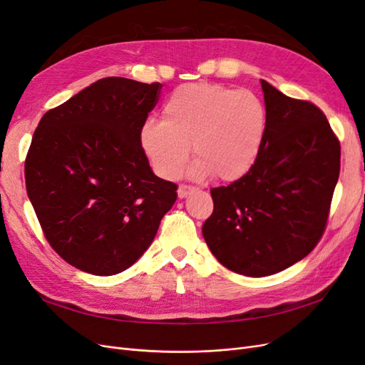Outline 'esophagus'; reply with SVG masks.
<instances>
[{
    "label": "esophagus",
    "mask_w": 365,
    "mask_h": 365,
    "mask_svg": "<svg viewBox=\"0 0 365 365\" xmlns=\"http://www.w3.org/2000/svg\"><path fill=\"white\" fill-rule=\"evenodd\" d=\"M193 190H195L193 187L181 184V185L178 187V197H181V200H182V197H187V196H189V195H190Z\"/></svg>",
    "instance_id": "obj_1"
}]
</instances>
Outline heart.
<instances>
[{
	"label": "heart",
	"instance_id": "b5f03b06",
	"mask_svg": "<svg viewBox=\"0 0 365 365\" xmlns=\"http://www.w3.org/2000/svg\"><path fill=\"white\" fill-rule=\"evenodd\" d=\"M267 129V111L248 90L210 83L182 85L163 108V120L141 129V148L163 178H173L189 158L192 178L216 175L236 181L256 161Z\"/></svg>",
	"mask_w": 365,
	"mask_h": 365
}]
</instances>
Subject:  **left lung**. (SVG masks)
<instances>
[{
  "instance_id": "1",
  "label": "left lung",
  "mask_w": 365,
  "mask_h": 365,
  "mask_svg": "<svg viewBox=\"0 0 365 365\" xmlns=\"http://www.w3.org/2000/svg\"><path fill=\"white\" fill-rule=\"evenodd\" d=\"M267 129L252 168L212 189L202 236L230 271L264 277L300 262L322 239L341 148L322 109L260 81Z\"/></svg>"
}]
</instances>
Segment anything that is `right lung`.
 <instances>
[{"label": "right lung", "mask_w": 365, "mask_h": 365, "mask_svg": "<svg viewBox=\"0 0 365 365\" xmlns=\"http://www.w3.org/2000/svg\"><path fill=\"white\" fill-rule=\"evenodd\" d=\"M161 83L105 77L43 114L26 158V187L47 240L77 269L132 267L176 201L152 172L141 129Z\"/></svg>", "instance_id": "add662e5"}]
</instances>
